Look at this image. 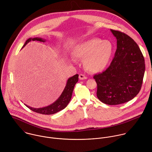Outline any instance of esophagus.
<instances>
[{"instance_id": "obj_1", "label": "esophagus", "mask_w": 152, "mask_h": 152, "mask_svg": "<svg viewBox=\"0 0 152 152\" xmlns=\"http://www.w3.org/2000/svg\"><path fill=\"white\" fill-rule=\"evenodd\" d=\"M79 79L80 80H86V79H87V77L83 74H80L79 75Z\"/></svg>"}]
</instances>
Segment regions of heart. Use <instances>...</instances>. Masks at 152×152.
<instances>
[{
  "label": "heart",
  "instance_id": "1",
  "mask_svg": "<svg viewBox=\"0 0 152 152\" xmlns=\"http://www.w3.org/2000/svg\"><path fill=\"white\" fill-rule=\"evenodd\" d=\"M114 50L111 41L93 38L75 45L72 54L75 58H84V66L88 71L99 72L110 64Z\"/></svg>",
  "mask_w": 152,
  "mask_h": 152
}]
</instances>
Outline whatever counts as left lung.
Instances as JSON below:
<instances>
[{
  "mask_svg": "<svg viewBox=\"0 0 152 152\" xmlns=\"http://www.w3.org/2000/svg\"><path fill=\"white\" fill-rule=\"evenodd\" d=\"M117 39V50L110 66L94 78L97 97L108 105H118L134 98L141 88L145 72L143 55L128 35L111 29Z\"/></svg>",
  "mask_w": 152,
  "mask_h": 152,
  "instance_id": "8db88e82",
  "label": "left lung"
}]
</instances>
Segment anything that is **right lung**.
<instances>
[{
  "instance_id": "obj_1",
  "label": "right lung",
  "mask_w": 152,
  "mask_h": 152,
  "mask_svg": "<svg viewBox=\"0 0 152 152\" xmlns=\"http://www.w3.org/2000/svg\"><path fill=\"white\" fill-rule=\"evenodd\" d=\"M31 41H38L43 42L45 41L44 39H42L41 38H38V37L34 38H30L26 41V42L24 43L22 48L25 47L27 43H28ZM78 74H76L73 77L69 78L67 81L66 86L63 91V92L62 93L61 95L59 96V98L54 102H53L52 104L47 107L35 108L29 107L26 104L25 105L27 107H28L30 110H31L32 111L38 113L42 114L50 115V114H55L60 111H61L62 110H64L68 105L69 101H71L74 86L75 84L78 82Z\"/></svg>"
}]
</instances>
